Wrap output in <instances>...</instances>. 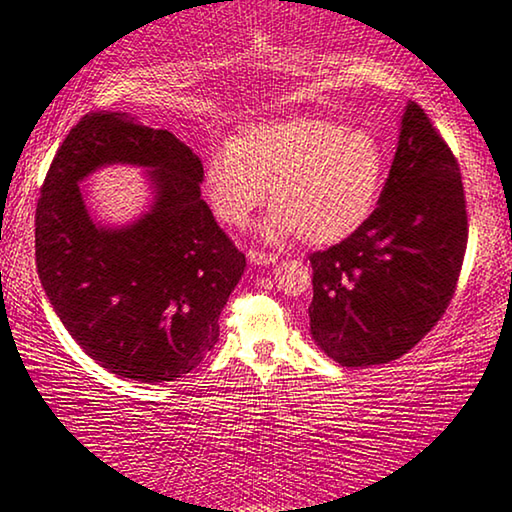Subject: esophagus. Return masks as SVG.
Here are the masks:
<instances>
[{
    "label": "esophagus",
    "mask_w": 512,
    "mask_h": 512,
    "mask_svg": "<svg viewBox=\"0 0 512 512\" xmlns=\"http://www.w3.org/2000/svg\"><path fill=\"white\" fill-rule=\"evenodd\" d=\"M248 262L255 266H268L277 262V255L273 253H259V250H248Z\"/></svg>",
    "instance_id": "esophagus-1"
}]
</instances>
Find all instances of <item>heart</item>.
Returning <instances> with one entry per match:
<instances>
[{"mask_svg": "<svg viewBox=\"0 0 512 512\" xmlns=\"http://www.w3.org/2000/svg\"><path fill=\"white\" fill-rule=\"evenodd\" d=\"M386 180V151L370 131L339 121L291 117L248 124L205 164L203 192L230 228L268 203L262 237L327 246L354 235L375 212Z\"/></svg>", "mask_w": 512, "mask_h": 512, "instance_id": "1", "label": "heart"}]
</instances>
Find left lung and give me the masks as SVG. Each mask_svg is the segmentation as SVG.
Here are the masks:
<instances>
[{
    "label": "left lung",
    "mask_w": 512,
    "mask_h": 512,
    "mask_svg": "<svg viewBox=\"0 0 512 512\" xmlns=\"http://www.w3.org/2000/svg\"><path fill=\"white\" fill-rule=\"evenodd\" d=\"M467 246L461 169L418 103L370 219L309 257L311 339L345 368L400 359L445 314Z\"/></svg>",
    "instance_id": "obj_1"
}]
</instances>
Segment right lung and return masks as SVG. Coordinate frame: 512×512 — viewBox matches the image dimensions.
Segmentation results:
<instances>
[{
  "label": "right lung",
  "mask_w": 512,
  "mask_h": 512,
  "mask_svg": "<svg viewBox=\"0 0 512 512\" xmlns=\"http://www.w3.org/2000/svg\"><path fill=\"white\" fill-rule=\"evenodd\" d=\"M110 163L147 169L154 201L103 226L80 180ZM201 158L128 112H90L60 144L36 210V264L51 307L112 375L158 384L192 372L219 341V316L246 257L201 198Z\"/></svg>",
  "instance_id": "add662e5"
}]
</instances>
